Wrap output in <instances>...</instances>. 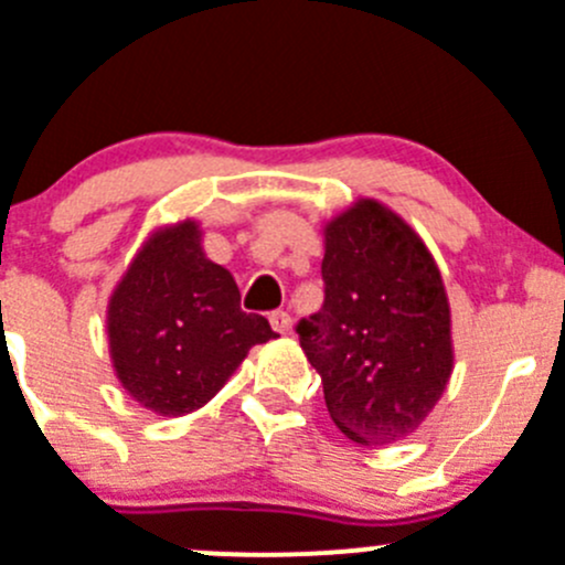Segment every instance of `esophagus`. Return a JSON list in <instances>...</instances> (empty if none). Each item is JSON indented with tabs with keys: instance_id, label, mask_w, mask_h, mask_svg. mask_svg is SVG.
Here are the masks:
<instances>
[{
	"instance_id": "34e87169",
	"label": "esophagus",
	"mask_w": 565,
	"mask_h": 565,
	"mask_svg": "<svg viewBox=\"0 0 565 565\" xmlns=\"http://www.w3.org/2000/svg\"><path fill=\"white\" fill-rule=\"evenodd\" d=\"M270 326H273V331H278V333H289L292 331V317L287 315V311H273L270 315Z\"/></svg>"
}]
</instances>
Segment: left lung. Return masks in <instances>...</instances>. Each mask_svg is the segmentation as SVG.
Returning <instances> with one entry per match:
<instances>
[{"instance_id": "left-lung-1", "label": "left lung", "mask_w": 565, "mask_h": 565, "mask_svg": "<svg viewBox=\"0 0 565 565\" xmlns=\"http://www.w3.org/2000/svg\"><path fill=\"white\" fill-rule=\"evenodd\" d=\"M326 300L298 322L333 425L364 447L428 419L452 375L450 300L419 234L375 199L326 223Z\"/></svg>"}]
</instances>
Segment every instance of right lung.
Here are the masks:
<instances>
[{
  "label": "right lung",
  "mask_w": 565,
  "mask_h": 565,
  "mask_svg": "<svg viewBox=\"0 0 565 565\" xmlns=\"http://www.w3.org/2000/svg\"><path fill=\"white\" fill-rule=\"evenodd\" d=\"M120 386L160 416L210 403L254 344L276 331L239 309L226 267L206 259L195 221L157 228L137 250L107 306Z\"/></svg>",
  "instance_id": "obj_1"
}]
</instances>
